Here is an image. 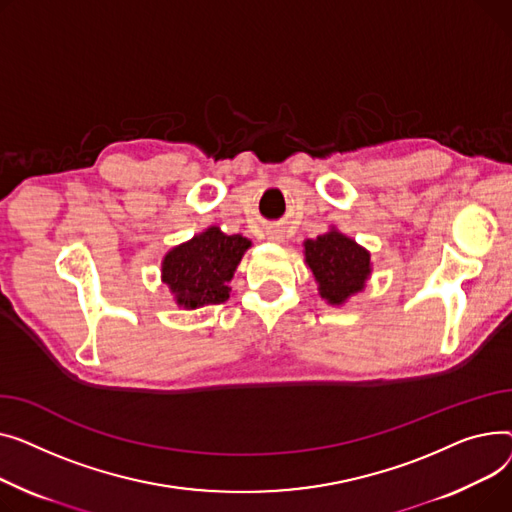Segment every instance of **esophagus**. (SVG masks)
Returning a JSON list of instances; mask_svg holds the SVG:
<instances>
[{
	"instance_id": "34e87169",
	"label": "esophagus",
	"mask_w": 512,
	"mask_h": 512,
	"mask_svg": "<svg viewBox=\"0 0 512 512\" xmlns=\"http://www.w3.org/2000/svg\"><path fill=\"white\" fill-rule=\"evenodd\" d=\"M270 239H275V242H281V235H277V233L273 235V233H270Z\"/></svg>"
}]
</instances>
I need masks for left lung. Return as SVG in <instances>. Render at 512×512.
Returning a JSON list of instances; mask_svg holds the SVG:
<instances>
[{
  "mask_svg": "<svg viewBox=\"0 0 512 512\" xmlns=\"http://www.w3.org/2000/svg\"><path fill=\"white\" fill-rule=\"evenodd\" d=\"M304 254L320 297L333 306H341L351 295L364 291L372 273L370 252L337 229L306 239Z\"/></svg>",
  "mask_w": 512,
  "mask_h": 512,
  "instance_id": "1",
  "label": "left lung"
}]
</instances>
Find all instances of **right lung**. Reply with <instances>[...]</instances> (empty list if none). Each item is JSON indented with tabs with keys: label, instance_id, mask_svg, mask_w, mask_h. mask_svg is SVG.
Instances as JSON below:
<instances>
[{
	"label": "right lung",
	"instance_id": "right-lung-1",
	"mask_svg": "<svg viewBox=\"0 0 512 512\" xmlns=\"http://www.w3.org/2000/svg\"><path fill=\"white\" fill-rule=\"evenodd\" d=\"M252 246L242 235H225L208 227L190 242L179 244L163 258V283L169 285L177 306L196 310L229 299V281L244 252Z\"/></svg>",
	"mask_w": 512,
	"mask_h": 512
}]
</instances>
